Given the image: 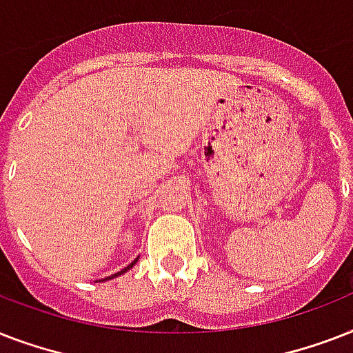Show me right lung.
I'll return each instance as SVG.
<instances>
[{"label": "right lung", "mask_w": 353, "mask_h": 353, "mask_svg": "<svg viewBox=\"0 0 353 353\" xmlns=\"http://www.w3.org/2000/svg\"><path fill=\"white\" fill-rule=\"evenodd\" d=\"M137 262H139V256L135 258V260H133V262L130 263V265H126V268H124V269H121V271H119V273L112 274V276H106V279L102 280V282H106V280H112V279H117V276H121V274H124V273H126V271H130V269H132L133 265H135V263H137ZM97 282H99V280H97Z\"/></svg>", "instance_id": "1"}]
</instances>
